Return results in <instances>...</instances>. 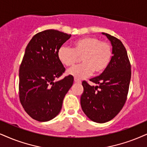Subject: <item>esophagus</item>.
<instances>
[{
    "instance_id": "esophagus-1",
    "label": "esophagus",
    "mask_w": 147,
    "mask_h": 147,
    "mask_svg": "<svg viewBox=\"0 0 147 147\" xmlns=\"http://www.w3.org/2000/svg\"><path fill=\"white\" fill-rule=\"evenodd\" d=\"M74 81H75V83H81V80H79V79H77V78H75V79H74Z\"/></svg>"
}]
</instances>
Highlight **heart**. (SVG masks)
Wrapping results in <instances>:
<instances>
[{"label":"heart","mask_w":147,"mask_h":147,"mask_svg":"<svg viewBox=\"0 0 147 147\" xmlns=\"http://www.w3.org/2000/svg\"><path fill=\"white\" fill-rule=\"evenodd\" d=\"M112 55L111 44L94 36L79 38L73 42L72 48L63 46L57 53L60 62L66 67L72 66L81 57L83 63L67 71L77 79L88 77L93 72L95 75L102 73L110 64Z\"/></svg>","instance_id":"obj_1"}]
</instances>
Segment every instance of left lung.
<instances>
[{
    "mask_svg": "<svg viewBox=\"0 0 147 147\" xmlns=\"http://www.w3.org/2000/svg\"><path fill=\"white\" fill-rule=\"evenodd\" d=\"M102 34L111 42L113 55L105 71L90 79L96 86L83 81L81 96L85 114L93 121L101 123L113 119L123 107L131 79V64L123 44L116 37Z\"/></svg>",
    "mask_w": 147,
    "mask_h": 147,
    "instance_id": "8db88e82",
    "label": "left lung"
}]
</instances>
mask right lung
<instances>
[{"label": "right lung", "instance_id": "obj_1", "mask_svg": "<svg viewBox=\"0 0 147 147\" xmlns=\"http://www.w3.org/2000/svg\"><path fill=\"white\" fill-rule=\"evenodd\" d=\"M70 36L46 30L35 34L26 48L19 70V97L28 115L38 121H47L59 114L73 84L72 75L54 82L65 72L58 50Z\"/></svg>", "mask_w": 147, "mask_h": 147}]
</instances>
